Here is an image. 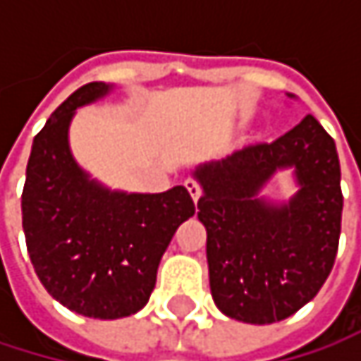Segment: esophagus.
<instances>
[{"label": "esophagus", "instance_id": "esophagus-1", "mask_svg": "<svg viewBox=\"0 0 361 361\" xmlns=\"http://www.w3.org/2000/svg\"><path fill=\"white\" fill-rule=\"evenodd\" d=\"M185 188H188V192H190V196H192V200L196 202L198 198H200V185H198V181L194 180H185Z\"/></svg>", "mask_w": 361, "mask_h": 361}]
</instances>
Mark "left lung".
Masks as SVG:
<instances>
[{
	"mask_svg": "<svg viewBox=\"0 0 361 361\" xmlns=\"http://www.w3.org/2000/svg\"><path fill=\"white\" fill-rule=\"evenodd\" d=\"M280 171L295 183L288 199L267 194ZM192 178L202 188L198 219L221 314L274 324L318 295L338 249L343 194L334 140L312 114L274 142L198 163Z\"/></svg>",
	"mask_w": 361,
	"mask_h": 361,
	"instance_id": "1",
	"label": "left lung"
}]
</instances>
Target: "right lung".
I'll return each mask as SVG.
<instances>
[{
    "label": "right lung",
    "mask_w": 361,
    "mask_h": 361,
    "mask_svg": "<svg viewBox=\"0 0 361 361\" xmlns=\"http://www.w3.org/2000/svg\"><path fill=\"white\" fill-rule=\"evenodd\" d=\"M112 90L87 83L51 112L33 140L23 190V228L41 284L96 320L125 318L148 303L163 252L194 215L183 185L159 194L112 190L77 163L68 137L77 109Z\"/></svg>",
    "instance_id": "1"
}]
</instances>
